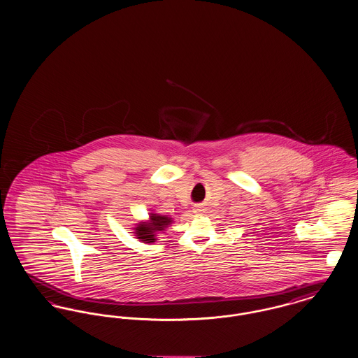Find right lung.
<instances>
[{"mask_svg":"<svg viewBox=\"0 0 358 358\" xmlns=\"http://www.w3.org/2000/svg\"><path fill=\"white\" fill-rule=\"evenodd\" d=\"M172 222V218L167 215H157V213H150L148 221L140 222L134 228V234L137 238L143 243H153L156 240V236L159 232L166 231L168 225Z\"/></svg>","mask_w":358,"mask_h":358,"instance_id":"right-lung-1","label":"right lung"}]
</instances>
